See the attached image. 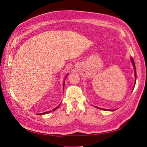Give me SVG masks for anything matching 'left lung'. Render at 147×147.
<instances>
[{"instance_id": "left-lung-1", "label": "left lung", "mask_w": 147, "mask_h": 147, "mask_svg": "<svg viewBox=\"0 0 147 147\" xmlns=\"http://www.w3.org/2000/svg\"><path fill=\"white\" fill-rule=\"evenodd\" d=\"M130 60H131V63H132L133 65V66H134V71H135V82H136V78H137V75H136V68H135V63H134V61L132 58H130ZM99 109H101V110H103V111H114L115 110L114 109H103V108H100V107H97Z\"/></svg>"}]
</instances>
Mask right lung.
<instances>
[{
    "label": "right lung",
    "mask_w": 147,
    "mask_h": 147,
    "mask_svg": "<svg viewBox=\"0 0 147 147\" xmlns=\"http://www.w3.org/2000/svg\"><path fill=\"white\" fill-rule=\"evenodd\" d=\"M67 74H66V77L65 78V80H66V78H67ZM64 81H65V80H64ZM65 81H64L63 82V89H64V87H65ZM61 103H60L59 105H58V106H57V107H55V109H53L52 111H55V110H56V109H57L59 107V106H60V104H61ZM52 111H47V112H43V113H41V114H38V115H42V114H49V113H50V112H51Z\"/></svg>",
    "instance_id": "obj_1"
}]
</instances>
